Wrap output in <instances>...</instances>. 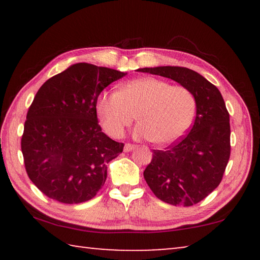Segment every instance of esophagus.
Here are the masks:
<instances>
[{
	"instance_id": "34e87169",
	"label": "esophagus",
	"mask_w": 260,
	"mask_h": 260,
	"mask_svg": "<svg viewBox=\"0 0 260 260\" xmlns=\"http://www.w3.org/2000/svg\"><path fill=\"white\" fill-rule=\"evenodd\" d=\"M135 147L133 146V144H131V143H126L125 144V147H124V150L126 151V152H128V151H132L133 150Z\"/></svg>"
}]
</instances>
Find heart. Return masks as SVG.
<instances>
[{"label": "heart", "instance_id": "b5f03b06", "mask_svg": "<svg viewBox=\"0 0 260 260\" xmlns=\"http://www.w3.org/2000/svg\"><path fill=\"white\" fill-rule=\"evenodd\" d=\"M196 103L183 86H171L162 79L143 77L125 83L117 91H103L96 101V113L103 128L120 138L136 118V138L164 146L181 138L190 126Z\"/></svg>", "mask_w": 260, "mask_h": 260}]
</instances>
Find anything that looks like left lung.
Wrapping results in <instances>:
<instances>
[{"label": "left lung", "instance_id": "8db88e82", "mask_svg": "<svg viewBox=\"0 0 260 260\" xmlns=\"http://www.w3.org/2000/svg\"><path fill=\"white\" fill-rule=\"evenodd\" d=\"M170 78L191 91L196 118L189 133L166 150H153L143 172L157 199L172 205L200 203L221 182L231 156L230 113L217 87L187 68L139 69Z\"/></svg>", "mask_w": 260, "mask_h": 260}]
</instances>
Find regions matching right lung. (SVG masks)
Wrapping results in <instances>:
<instances>
[{"label":"right lung","instance_id":"obj_1","mask_svg":"<svg viewBox=\"0 0 260 260\" xmlns=\"http://www.w3.org/2000/svg\"><path fill=\"white\" fill-rule=\"evenodd\" d=\"M126 73L88 63L71 65L43 83L28 109L21 152L26 172L51 200L78 204L95 197L107 180V164L124 143L105 135L96 101Z\"/></svg>","mask_w":260,"mask_h":260}]
</instances>
